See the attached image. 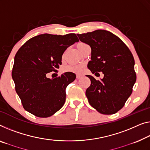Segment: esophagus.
Here are the masks:
<instances>
[{
    "mask_svg": "<svg viewBox=\"0 0 150 150\" xmlns=\"http://www.w3.org/2000/svg\"><path fill=\"white\" fill-rule=\"evenodd\" d=\"M82 77L81 75L80 74H77V75H76V77H77V79H80Z\"/></svg>",
    "mask_w": 150,
    "mask_h": 150,
    "instance_id": "1",
    "label": "esophagus"
}]
</instances>
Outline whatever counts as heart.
Instances as JSON below:
<instances>
[{"label": "heart", "mask_w": 150, "mask_h": 150, "mask_svg": "<svg viewBox=\"0 0 150 150\" xmlns=\"http://www.w3.org/2000/svg\"><path fill=\"white\" fill-rule=\"evenodd\" d=\"M84 43H79L77 44V47L84 45ZM64 72H73V73H79L81 71V67L80 65H69L65 67L63 69Z\"/></svg>", "instance_id": "b5f03b06"}]
</instances>
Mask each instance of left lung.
<instances>
[{"instance_id":"8db88e82","label":"left lung","mask_w":150,"mask_h":150,"mask_svg":"<svg viewBox=\"0 0 150 150\" xmlns=\"http://www.w3.org/2000/svg\"><path fill=\"white\" fill-rule=\"evenodd\" d=\"M77 36L91 47L88 69L95 75L99 74L97 72L104 74L101 80L87 75L91 80L86 92L89 103L103 115L115 114L124 106L136 81L132 53L119 38L108 31L98 30Z\"/></svg>"}]
</instances>
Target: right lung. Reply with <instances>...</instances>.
I'll list each match as a JSON object with an SVG mask.
<instances>
[{
    "label": "right lung",
    "mask_w": 150,
    "mask_h": 150,
    "mask_svg": "<svg viewBox=\"0 0 150 150\" xmlns=\"http://www.w3.org/2000/svg\"><path fill=\"white\" fill-rule=\"evenodd\" d=\"M77 42L75 33H44L32 38L19 49L15 57L12 78L25 110L46 118L62 108L66 99V88L76 75L66 72L50 79L46 75L57 72L64 51Z\"/></svg>",
    "instance_id": "obj_1"
}]
</instances>
